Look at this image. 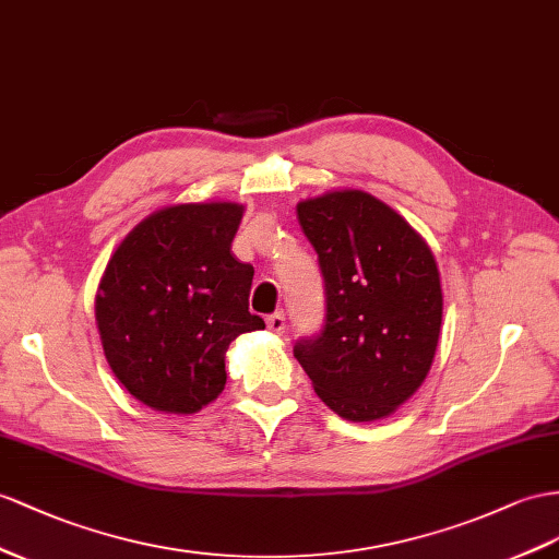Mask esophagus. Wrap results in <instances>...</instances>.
I'll return each instance as SVG.
<instances>
[{
    "label": "esophagus",
    "instance_id": "34e87169",
    "mask_svg": "<svg viewBox=\"0 0 559 559\" xmlns=\"http://www.w3.org/2000/svg\"><path fill=\"white\" fill-rule=\"evenodd\" d=\"M266 328L274 335H281L285 331V317H283V313L276 311V313H271V317H266Z\"/></svg>",
    "mask_w": 559,
    "mask_h": 559
}]
</instances>
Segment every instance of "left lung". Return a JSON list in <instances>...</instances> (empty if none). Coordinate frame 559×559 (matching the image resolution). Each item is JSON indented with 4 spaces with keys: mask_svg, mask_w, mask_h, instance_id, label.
<instances>
[{
    "mask_svg": "<svg viewBox=\"0 0 559 559\" xmlns=\"http://www.w3.org/2000/svg\"><path fill=\"white\" fill-rule=\"evenodd\" d=\"M297 219L319 254L325 325L297 342L295 359L340 418H388L435 361L443 311L435 254L402 214L359 189L299 200Z\"/></svg>",
    "mask_w": 559,
    "mask_h": 559,
    "instance_id": "8db88e82",
    "label": "left lung"
}]
</instances>
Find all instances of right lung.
I'll return each instance as SVG.
<instances>
[{
	"label": "right lung",
	"mask_w": 559,
	"mask_h": 559,
	"mask_svg": "<svg viewBox=\"0 0 559 559\" xmlns=\"http://www.w3.org/2000/svg\"><path fill=\"white\" fill-rule=\"evenodd\" d=\"M234 200L151 212L110 254L96 290L106 361L136 402L191 416L226 384V349L264 321L248 311L254 269L231 242L242 219Z\"/></svg>",
	"instance_id": "obj_1"
}]
</instances>
